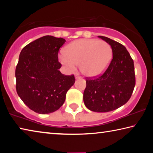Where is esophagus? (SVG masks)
<instances>
[{
	"label": "esophagus",
	"mask_w": 153,
	"mask_h": 153,
	"mask_svg": "<svg viewBox=\"0 0 153 153\" xmlns=\"http://www.w3.org/2000/svg\"><path fill=\"white\" fill-rule=\"evenodd\" d=\"M75 77H76V79H79V78H81V77H80L79 76H78V75H77V74H76V76H75Z\"/></svg>",
	"instance_id": "obj_1"
}]
</instances>
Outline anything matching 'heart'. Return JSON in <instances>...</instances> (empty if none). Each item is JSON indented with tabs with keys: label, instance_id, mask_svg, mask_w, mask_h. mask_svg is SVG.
I'll list each match as a JSON object with an SVG mask.
<instances>
[{
	"label": "heart",
	"instance_id": "1",
	"mask_svg": "<svg viewBox=\"0 0 153 153\" xmlns=\"http://www.w3.org/2000/svg\"><path fill=\"white\" fill-rule=\"evenodd\" d=\"M111 46L104 41L94 39H80L67 45L64 55L59 61L70 70L80 65L82 73L87 77L100 76L109 65L111 59Z\"/></svg>",
	"mask_w": 153,
	"mask_h": 153
}]
</instances>
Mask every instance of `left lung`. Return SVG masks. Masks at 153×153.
Segmentation results:
<instances>
[{
    "instance_id": "8db88e82",
    "label": "left lung",
    "mask_w": 153,
    "mask_h": 153,
    "mask_svg": "<svg viewBox=\"0 0 153 153\" xmlns=\"http://www.w3.org/2000/svg\"><path fill=\"white\" fill-rule=\"evenodd\" d=\"M111 46L113 58L104 74L86 77L84 102L90 111L105 113L115 110L128 101L136 84L134 61L121 44L98 36Z\"/></svg>"
}]
</instances>
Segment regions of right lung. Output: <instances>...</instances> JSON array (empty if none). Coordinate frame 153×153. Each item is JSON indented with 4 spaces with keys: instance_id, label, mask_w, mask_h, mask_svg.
<instances>
[{
    "instance_id": "add662e5",
    "label": "right lung",
    "mask_w": 153,
    "mask_h": 153,
    "mask_svg": "<svg viewBox=\"0 0 153 153\" xmlns=\"http://www.w3.org/2000/svg\"><path fill=\"white\" fill-rule=\"evenodd\" d=\"M66 40L45 36L21 51L15 69L16 90L22 101L36 113L48 114L58 110L66 93L75 83L74 75L59 70L58 53Z\"/></svg>"
}]
</instances>
